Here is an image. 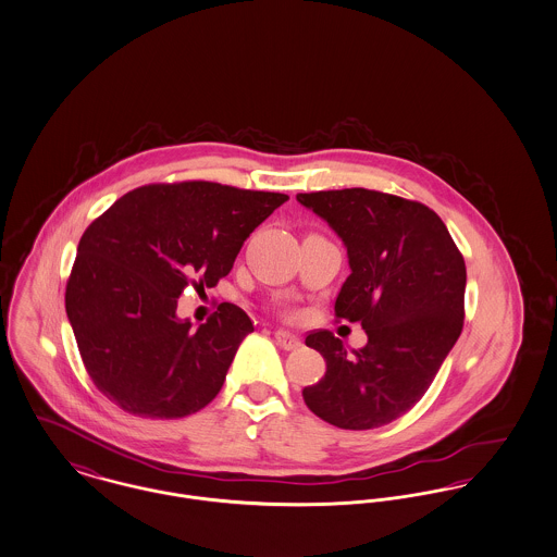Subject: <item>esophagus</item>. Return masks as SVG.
I'll return each mask as SVG.
<instances>
[{
  "mask_svg": "<svg viewBox=\"0 0 557 557\" xmlns=\"http://www.w3.org/2000/svg\"><path fill=\"white\" fill-rule=\"evenodd\" d=\"M274 339H276V344H278V348H283V350H295V348H299L301 346V342H299V337L297 335H293L289 331H276L274 333Z\"/></svg>",
  "mask_w": 557,
  "mask_h": 557,
  "instance_id": "obj_1",
  "label": "esophagus"
}]
</instances>
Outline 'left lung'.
<instances>
[{"label": "left lung", "mask_w": 557, "mask_h": 557, "mask_svg": "<svg viewBox=\"0 0 557 557\" xmlns=\"http://www.w3.org/2000/svg\"><path fill=\"white\" fill-rule=\"evenodd\" d=\"M348 249L350 276L335 299L339 319L369 342L346 350L329 331L306 346L326 373L304 387L308 409L342 430H373L412 409L463 329L466 262L430 207L367 188L297 195Z\"/></svg>", "instance_id": "obj_1"}]
</instances>
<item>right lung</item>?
Here are the masks:
<instances>
[{
  "label": "right lung",
  "mask_w": 557,
  "mask_h": 557,
  "mask_svg": "<svg viewBox=\"0 0 557 557\" xmlns=\"http://www.w3.org/2000/svg\"><path fill=\"white\" fill-rule=\"evenodd\" d=\"M287 199L215 182L150 184L89 224L64 304L89 377L119 409L180 419L218 396L253 322L222 304L193 329L177 319V297L188 285L215 287Z\"/></svg>",
  "instance_id": "right-lung-1"
}]
</instances>
